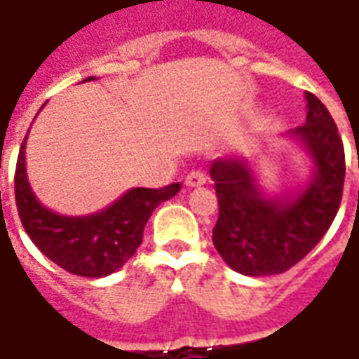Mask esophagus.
Here are the masks:
<instances>
[{"instance_id":"obj_1","label":"esophagus","mask_w":359,"mask_h":359,"mask_svg":"<svg viewBox=\"0 0 359 359\" xmlns=\"http://www.w3.org/2000/svg\"><path fill=\"white\" fill-rule=\"evenodd\" d=\"M205 175H203L202 171H192L190 175L187 177V180H184V184H187L188 188H198V187H203L205 184Z\"/></svg>"}]
</instances>
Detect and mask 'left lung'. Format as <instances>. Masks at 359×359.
<instances>
[{
    "instance_id": "8db88e82",
    "label": "left lung",
    "mask_w": 359,
    "mask_h": 359,
    "mask_svg": "<svg viewBox=\"0 0 359 359\" xmlns=\"http://www.w3.org/2000/svg\"><path fill=\"white\" fill-rule=\"evenodd\" d=\"M306 125L286 133L308 157L309 175L280 194L262 187L257 156H223L210 165L219 219L213 244L231 269L248 277L277 275L300 262L337 215L344 187V148L331 113L306 92Z\"/></svg>"
}]
</instances>
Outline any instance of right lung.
<instances>
[{"label": "right lung", "mask_w": 359, "mask_h": 359, "mask_svg": "<svg viewBox=\"0 0 359 359\" xmlns=\"http://www.w3.org/2000/svg\"><path fill=\"white\" fill-rule=\"evenodd\" d=\"M90 81L97 79L88 76L82 82ZM27 138L15 171L19 217L43 256L73 275L97 278L121 269L142 244L144 226L154 210L180 192V182L165 188H130L103 210L88 215H63L46 208L28 182Z\"/></svg>", "instance_id": "add662e5"}]
</instances>
